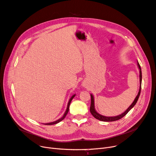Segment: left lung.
<instances>
[{
  "label": "left lung",
  "instance_id": "obj_1",
  "mask_svg": "<svg viewBox=\"0 0 156 156\" xmlns=\"http://www.w3.org/2000/svg\"><path fill=\"white\" fill-rule=\"evenodd\" d=\"M138 67L140 68V90H139V92H138V95L136 96V98L134 99V102H133V104L130 105V106L129 107V108L124 112V113H123L122 114L118 115V116H112V117H108V116H102L101 115L98 114L97 112L95 111V106H94V98H93V96L91 94V105H90V112L91 115L94 116L96 119L97 120H99L101 121H103V122H113V121H116V120H118L121 119L122 118H123L124 116H126L128 112L131 109L134 105L135 104H136L137 101H138V100L139 98V97H140V93H141V80H142V74H141V66L139 64V63H138Z\"/></svg>",
  "mask_w": 156,
  "mask_h": 156
}]
</instances>
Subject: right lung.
<instances>
[{"label":"right lung","instance_id":"add662e5","mask_svg":"<svg viewBox=\"0 0 156 156\" xmlns=\"http://www.w3.org/2000/svg\"><path fill=\"white\" fill-rule=\"evenodd\" d=\"M74 97H75V95H73V96H72V97L70 98V99L69 102H68V105H67V109H66V111H65V113L64 115L63 116V117L61 118L60 119H59V120H56V121H55V122H51V123H45V125H54V124H56V123H59V122H61V121L63 120L64 119V118H65L66 115H67V113H68V111H69V107H70V102H71L72 100L73 99V98Z\"/></svg>","mask_w":156,"mask_h":156}]
</instances>
